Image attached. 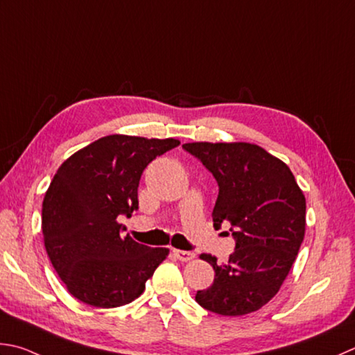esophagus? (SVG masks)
<instances>
[{
  "mask_svg": "<svg viewBox=\"0 0 355 355\" xmlns=\"http://www.w3.org/2000/svg\"><path fill=\"white\" fill-rule=\"evenodd\" d=\"M173 253H175V257L179 259V261H191L193 258H195L196 255L193 252H187V250H179V249H175L173 250Z\"/></svg>",
  "mask_w": 355,
  "mask_h": 355,
  "instance_id": "esophagus-1",
  "label": "esophagus"
}]
</instances>
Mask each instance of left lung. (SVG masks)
Returning a JSON list of instances; mask_svg holds the SVG:
<instances>
[{"label":"left lung","mask_w":355,"mask_h":355,"mask_svg":"<svg viewBox=\"0 0 355 355\" xmlns=\"http://www.w3.org/2000/svg\"><path fill=\"white\" fill-rule=\"evenodd\" d=\"M219 185L213 225H232L236 241L229 263L199 258L215 269V282L198 291L196 302L219 315L255 312L277 295L295 261L306 230V198L283 160L247 142H191Z\"/></svg>","instance_id":"obj_1"}]
</instances>
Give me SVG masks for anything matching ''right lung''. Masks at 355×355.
I'll return each instance as SVG.
<instances>
[{
    "label": "right lung",
    "mask_w": 355,
    "mask_h": 355,
    "mask_svg": "<svg viewBox=\"0 0 355 355\" xmlns=\"http://www.w3.org/2000/svg\"><path fill=\"white\" fill-rule=\"evenodd\" d=\"M179 144L173 137L111 135L73 153L57 170L43 199L44 247L80 302L105 309L135 302L168 257L165 247L122 236L119 216L139 209L146 165Z\"/></svg>",
    "instance_id": "right-lung-1"
}]
</instances>
